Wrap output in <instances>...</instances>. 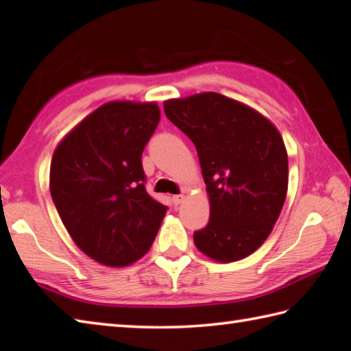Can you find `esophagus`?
<instances>
[{
  "label": "esophagus",
  "instance_id": "esophagus-1",
  "mask_svg": "<svg viewBox=\"0 0 351 351\" xmlns=\"http://www.w3.org/2000/svg\"><path fill=\"white\" fill-rule=\"evenodd\" d=\"M183 201H184V195H183V193H180V195H174V197H173L174 206H180Z\"/></svg>",
  "mask_w": 351,
  "mask_h": 351
}]
</instances>
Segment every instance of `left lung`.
Returning <instances> with one entry per match:
<instances>
[{"mask_svg":"<svg viewBox=\"0 0 351 351\" xmlns=\"http://www.w3.org/2000/svg\"><path fill=\"white\" fill-rule=\"evenodd\" d=\"M163 110L195 144L210 221L193 232L208 258L232 263L256 251L274 230L288 189L284 139L266 117L219 93L171 99Z\"/></svg>","mask_w":351,"mask_h":351,"instance_id":"obj_1","label":"left lung"}]
</instances>
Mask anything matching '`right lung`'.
Wrapping results in <instances>:
<instances>
[{"label": "right lung", "instance_id": "1", "mask_svg": "<svg viewBox=\"0 0 351 351\" xmlns=\"http://www.w3.org/2000/svg\"><path fill=\"white\" fill-rule=\"evenodd\" d=\"M159 120L156 102H108L53 152V204L76 246L104 266L124 267L144 256L167 213L145 191L141 162Z\"/></svg>", "mask_w": 351, "mask_h": 351}]
</instances>
